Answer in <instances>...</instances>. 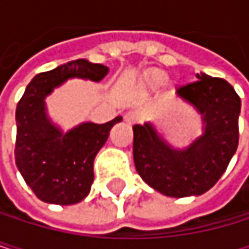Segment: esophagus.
I'll return each mask as SVG.
<instances>
[{"label": "esophagus", "instance_id": "esophagus-1", "mask_svg": "<svg viewBox=\"0 0 249 249\" xmlns=\"http://www.w3.org/2000/svg\"><path fill=\"white\" fill-rule=\"evenodd\" d=\"M124 119H125L127 124H130V125H133V124H137L140 121V115L137 112H127L125 116H124Z\"/></svg>", "mask_w": 249, "mask_h": 249}]
</instances>
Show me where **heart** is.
<instances>
[{"label":"heart","mask_w":249,"mask_h":249,"mask_svg":"<svg viewBox=\"0 0 249 249\" xmlns=\"http://www.w3.org/2000/svg\"><path fill=\"white\" fill-rule=\"evenodd\" d=\"M167 82H169V74L161 70L151 71L146 76V83L151 88H161V87H164Z\"/></svg>","instance_id":"1"}]
</instances>
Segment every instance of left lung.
<instances>
[{"mask_svg": "<svg viewBox=\"0 0 249 249\" xmlns=\"http://www.w3.org/2000/svg\"><path fill=\"white\" fill-rule=\"evenodd\" d=\"M176 88V97L202 116V134L175 148L152 122L133 127V157L140 178L169 197L202 196L226 172L239 143L241 98L231 85L205 73Z\"/></svg>", "mask_w": 249, "mask_h": 249, "instance_id": "8db88e82", "label": "left lung"}]
</instances>
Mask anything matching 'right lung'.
<instances>
[{"label":"right lung","mask_w":249,"mask_h":249,"mask_svg":"<svg viewBox=\"0 0 249 249\" xmlns=\"http://www.w3.org/2000/svg\"><path fill=\"white\" fill-rule=\"evenodd\" d=\"M109 67L76 59L37 74L16 107V166L34 194L46 203L74 205L87 197L94 182V160L115 124L82 122L62 131L47 115L46 97L69 79L100 82Z\"/></svg>","instance_id":"right-lung-1"}]
</instances>
